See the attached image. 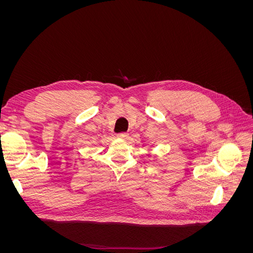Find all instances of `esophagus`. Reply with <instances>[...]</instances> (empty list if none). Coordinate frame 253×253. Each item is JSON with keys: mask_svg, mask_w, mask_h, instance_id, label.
Listing matches in <instances>:
<instances>
[{"mask_svg": "<svg viewBox=\"0 0 253 253\" xmlns=\"http://www.w3.org/2000/svg\"><path fill=\"white\" fill-rule=\"evenodd\" d=\"M118 137L120 139H127L128 138V134L127 133H119Z\"/></svg>", "mask_w": 253, "mask_h": 253, "instance_id": "obj_1", "label": "esophagus"}]
</instances>
